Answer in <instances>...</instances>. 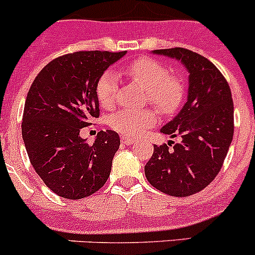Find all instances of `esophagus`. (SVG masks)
<instances>
[{
	"mask_svg": "<svg viewBox=\"0 0 255 255\" xmlns=\"http://www.w3.org/2000/svg\"><path fill=\"white\" fill-rule=\"evenodd\" d=\"M121 140H122V143L126 144V145H130V144L134 143V140H133L132 138L126 137V135H122V137H121Z\"/></svg>",
	"mask_w": 255,
	"mask_h": 255,
	"instance_id": "1",
	"label": "esophagus"
}]
</instances>
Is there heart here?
Returning a JSON list of instances; mask_svg holds the SVG:
<instances>
[{
	"label": "heart",
	"instance_id": "heart-1",
	"mask_svg": "<svg viewBox=\"0 0 255 255\" xmlns=\"http://www.w3.org/2000/svg\"><path fill=\"white\" fill-rule=\"evenodd\" d=\"M125 73L134 84L146 92V104L155 107L161 115L176 113L185 101L187 85L184 78L170 74L160 61L150 58H138L125 68ZM118 94L117 74L105 71L96 85V95L100 105L110 110L115 106ZM158 122V112L154 109L140 111L121 110L110 117L112 129L126 137H138L149 127Z\"/></svg>",
	"mask_w": 255,
	"mask_h": 255
}]
</instances>
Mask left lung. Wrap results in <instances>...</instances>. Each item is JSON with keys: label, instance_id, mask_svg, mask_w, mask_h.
<instances>
[{"label": "left lung", "instance_id": "obj_1", "mask_svg": "<svg viewBox=\"0 0 255 255\" xmlns=\"http://www.w3.org/2000/svg\"><path fill=\"white\" fill-rule=\"evenodd\" d=\"M175 58L189 71L187 102L161 128L181 142L154 145L144 166L151 186L166 195L185 197L201 191L220 173L233 138L235 117L230 85L208 59L185 48L154 50ZM173 143V140H170Z\"/></svg>", "mask_w": 255, "mask_h": 255}]
</instances>
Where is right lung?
<instances>
[{"mask_svg":"<svg viewBox=\"0 0 255 255\" xmlns=\"http://www.w3.org/2000/svg\"><path fill=\"white\" fill-rule=\"evenodd\" d=\"M126 51H75L47 64L30 85L22 137L30 164L58 196L80 200L99 191L111 173L120 148L115 130H100L94 144L81 128L100 117L96 85Z\"/></svg>","mask_w":255,"mask_h":255,"instance_id":"add662e5","label":"right lung"}]
</instances>
